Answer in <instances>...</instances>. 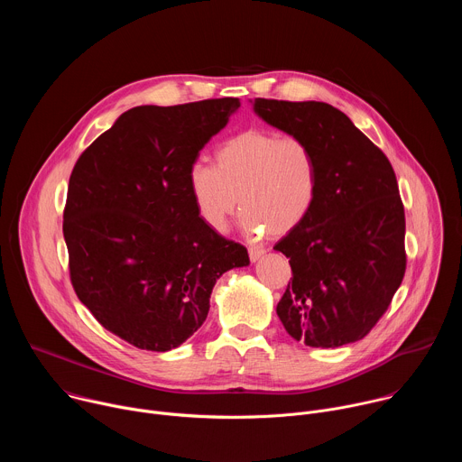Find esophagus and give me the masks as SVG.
Instances as JSON below:
<instances>
[{"label": "esophagus", "mask_w": 462, "mask_h": 462, "mask_svg": "<svg viewBox=\"0 0 462 462\" xmlns=\"http://www.w3.org/2000/svg\"><path fill=\"white\" fill-rule=\"evenodd\" d=\"M263 254H265V250H263L261 246H250V248H248V255H250V261H252V263H255L257 259H261Z\"/></svg>", "instance_id": "34e87169"}]
</instances>
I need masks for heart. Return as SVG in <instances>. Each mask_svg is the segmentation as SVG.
I'll use <instances>...</instances> for the list:
<instances>
[{
    "label": "heart",
    "instance_id": "1",
    "mask_svg": "<svg viewBox=\"0 0 462 462\" xmlns=\"http://www.w3.org/2000/svg\"><path fill=\"white\" fill-rule=\"evenodd\" d=\"M188 189L212 232H226L239 201L246 234L280 237L294 230L314 205L318 161L300 137L248 129L217 148L216 164L195 161L188 170Z\"/></svg>",
    "mask_w": 462,
    "mask_h": 462
}]
</instances>
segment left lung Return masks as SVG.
Returning <instances> with one entry per match:
<instances>
[{
	"mask_svg": "<svg viewBox=\"0 0 462 462\" xmlns=\"http://www.w3.org/2000/svg\"><path fill=\"white\" fill-rule=\"evenodd\" d=\"M254 113L307 141L318 161L316 199L274 250L292 282L276 312L309 347L362 340L387 310L406 273V219L387 157L351 118L325 102L250 100Z\"/></svg>",
	"mask_w": 462,
	"mask_h": 462,
	"instance_id": "8db88e82",
	"label": "left lung"
}]
</instances>
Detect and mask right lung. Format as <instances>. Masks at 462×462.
Here are the masks:
<instances>
[{
    "label": "right lung",
    "mask_w": 462,
    "mask_h": 462,
    "mask_svg": "<svg viewBox=\"0 0 462 462\" xmlns=\"http://www.w3.org/2000/svg\"><path fill=\"white\" fill-rule=\"evenodd\" d=\"M239 106L127 109L75 164L63 212L75 292L139 349L186 342L208 316L216 282L250 263L243 245L201 221L188 189L189 166Z\"/></svg>",
    "instance_id": "obj_1"
}]
</instances>
